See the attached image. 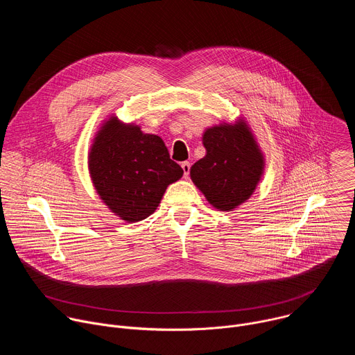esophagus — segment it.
Instances as JSON below:
<instances>
[{
  "label": "esophagus",
  "instance_id": "obj_1",
  "mask_svg": "<svg viewBox=\"0 0 355 355\" xmlns=\"http://www.w3.org/2000/svg\"><path fill=\"white\" fill-rule=\"evenodd\" d=\"M181 168H182V171H184V177L188 178L189 170H191V164H189L188 162H184V163H181Z\"/></svg>",
  "mask_w": 355,
  "mask_h": 355
}]
</instances>
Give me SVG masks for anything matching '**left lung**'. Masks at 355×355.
Returning <instances> with one entry per match:
<instances>
[{"instance_id": "obj_1", "label": "left lung", "mask_w": 355, "mask_h": 355, "mask_svg": "<svg viewBox=\"0 0 355 355\" xmlns=\"http://www.w3.org/2000/svg\"><path fill=\"white\" fill-rule=\"evenodd\" d=\"M202 143L207 155L191 167V180L212 207L230 212L257 188L266 167L263 151L243 119L208 128Z\"/></svg>"}]
</instances>
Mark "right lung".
<instances>
[{"mask_svg": "<svg viewBox=\"0 0 355 355\" xmlns=\"http://www.w3.org/2000/svg\"><path fill=\"white\" fill-rule=\"evenodd\" d=\"M96 193L112 214L128 223L153 214L167 189L184 171L170 159L163 139L115 115L101 125L88 153Z\"/></svg>", "mask_w": 355, "mask_h": 355, "instance_id": "obj_1", "label": "right lung"}]
</instances>
